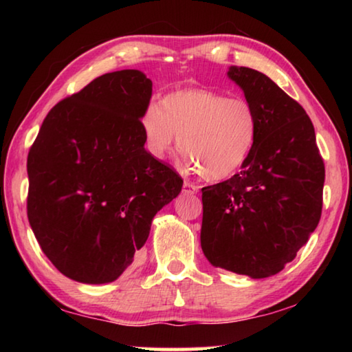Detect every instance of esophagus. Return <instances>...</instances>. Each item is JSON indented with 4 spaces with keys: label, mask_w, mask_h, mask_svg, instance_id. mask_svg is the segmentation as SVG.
<instances>
[{
    "label": "esophagus",
    "mask_w": 352,
    "mask_h": 352,
    "mask_svg": "<svg viewBox=\"0 0 352 352\" xmlns=\"http://www.w3.org/2000/svg\"><path fill=\"white\" fill-rule=\"evenodd\" d=\"M199 186H195L194 183H189V182H184L183 184V192L184 194H197Z\"/></svg>",
    "instance_id": "1"
}]
</instances>
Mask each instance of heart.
<instances>
[{
	"label": "heart",
	"mask_w": 352,
	"mask_h": 352,
	"mask_svg": "<svg viewBox=\"0 0 352 352\" xmlns=\"http://www.w3.org/2000/svg\"><path fill=\"white\" fill-rule=\"evenodd\" d=\"M141 130L155 160H164L178 142L190 170L219 182L247 163L258 140V118L245 99L186 88L166 94L160 105H148Z\"/></svg>",
	"instance_id": "heart-1"
}]
</instances>
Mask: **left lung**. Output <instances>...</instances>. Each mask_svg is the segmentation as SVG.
Wrapping results in <instances>:
<instances>
[{
    "label": "left lung",
    "instance_id": "left-lung-1",
    "mask_svg": "<svg viewBox=\"0 0 352 352\" xmlns=\"http://www.w3.org/2000/svg\"><path fill=\"white\" fill-rule=\"evenodd\" d=\"M258 118V140L242 170L201 188L200 243L214 267L267 278L284 269L317 228L324 163L311 118L270 77L230 67Z\"/></svg>",
    "mask_w": 352,
    "mask_h": 352
}]
</instances>
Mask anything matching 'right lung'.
I'll return each mask as SVG.
<instances>
[{"label":"right lung","instance_id":"1","mask_svg":"<svg viewBox=\"0 0 352 352\" xmlns=\"http://www.w3.org/2000/svg\"><path fill=\"white\" fill-rule=\"evenodd\" d=\"M152 80L107 73L47 113L28 155V219L46 258L69 279L111 283L144 245L183 180L144 148Z\"/></svg>","mask_w":352,"mask_h":352}]
</instances>
